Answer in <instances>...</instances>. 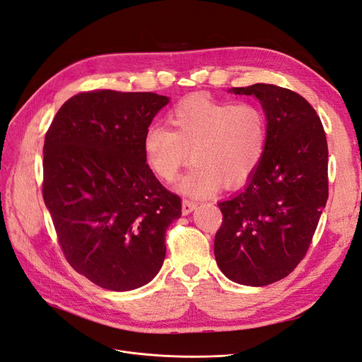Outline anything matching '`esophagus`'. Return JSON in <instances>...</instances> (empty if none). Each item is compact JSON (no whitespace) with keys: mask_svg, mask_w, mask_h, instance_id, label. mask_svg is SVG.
I'll return each instance as SVG.
<instances>
[{"mask_svg":"<svg viewBox=\"0 0 362 362\" xmlns=\"http://www.w3.org/2000/svg\"><path fill=\"white\" fill-rule=\"evenodd\" d=\"M195 206H197V203L195 202H192V200H185L182 202V214L183 215H188V214H191L194 209H195Z\"/></svg>","mask_w":362,"mask_h":362,"instance_id":"obj_1","label":"esophagus"}]
</instances>
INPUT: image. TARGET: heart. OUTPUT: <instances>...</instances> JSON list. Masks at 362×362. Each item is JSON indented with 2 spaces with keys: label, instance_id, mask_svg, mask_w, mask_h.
I'll return each mask as SVG.
<instances>
[{
  "label": "heart",
  "instance_id": "heart-1",
  "mask_svg": "<svg viewBox=\"0 0 362 362\" xmlns=\"http://www.w3.org/2000/svg\"><path fill=\"white\" fill-rule=\"evenodd\" d=\"M168 120L171 131L148 127L144 155L150 170L165 183L176 180L192 160L194 167L179 182L183 194L204 198L221 183L238 188L259 170L267 146V119L257 103L191 96L174 108Z\"/></svg>",
  "mask_w": 362,
  "mask_h": 362
}]
</instances>
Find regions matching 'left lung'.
<instances>
[{
    "label": "left lung",
    "instance_id": "8db88e82",
    "mask_svg": "<svg viewBox=\"0 0 362 362\" xmlns=\"http://www.w3.org/2000/svg\"><path fill=\"white\" fill-rule=\"evenodd\" d=\"M233 91L262 102L267 146L247 188L218 203L215 259L231 281L260 287L305 257L328 200V143L316 110L298 93L272 84Z\"/></svg>",
    "mask_w": 362,
    "mask_h": 362
}]
</instances>
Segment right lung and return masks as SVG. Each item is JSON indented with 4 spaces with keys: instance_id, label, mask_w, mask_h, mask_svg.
Masks as SVG:
<instances>
[{
    "instance_id": "obj_1",
    "label": "right lung",
    "mask_w": 362,
    "mask_h": 362,
    "mask_svg": "<svg viewBox=\"0 0 362 362\" xmlns=\"http://www.w3.org/2000/svg\"><path fill=\"white\" fill-rule=\"evenodd\" d=\"M167 103L148 91H83L63 103L45 135L42 194L58 243L99 287H141L164 263L182 200L150 170L143 141Z\"/></svg>"
}]
</instances>
